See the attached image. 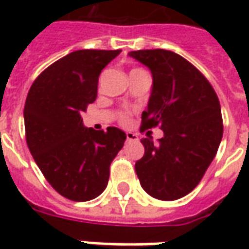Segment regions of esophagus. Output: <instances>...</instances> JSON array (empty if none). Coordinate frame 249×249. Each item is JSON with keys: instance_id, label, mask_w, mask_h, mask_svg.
<instances>
[{"instance_id": "1", "label": "esophagus", "mask_w": 249, "mask_h": 249, "mask_svg": "<svg viewBox=\"0 0 249 249\" xmlns=\"http://www.w3.org/2000/svg\"><path fill=\"white\" fill-rule=\"evenodd\" d=\"M126 140L128 141H137L139 140V136L132 132H126Z\"/></svg>"}]
</instances>
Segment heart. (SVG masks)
Masks as SVG:
<instances>
[{
    "label": "heart",
    "instance_id": "1",
    "mask_svg": "<svg viewBox=\"0 0 249 249\" xmlns=\"http://www.w3.org/2000/svg\"><path fill=\"white\" fill-rule=\"evenodd\" d=\"M120 119H121V121H123V123H126V121H128V114L123 113V114H121V117H120Z\"/></svg>",
    "mask_w": 249,
    "mask_h": 249
}]
</instances>
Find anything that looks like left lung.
Returning a JSON list of instances; mask_svg holds the SVG:
<instances>
[{
  "mask_svg": "<svg viewBox=\"0 0 249 249\" xmlns=\"http://www.w3.org/2000/svg\"><path fill=\"white\" fill-rule=\"evenodd\" d=\"M152 73V92L141 130L160 126L155 144L142 139L144 156L135 169L142 189L159 200H178L193 191L216 156L223 137L219 98L189 61L165 49L128 53Z\"/></svg>",
  "mask_w": 249,
  "mask_h": 249,
  "instance_id": "left-lung-1",
  "label": "left lung"
}]
</instances>
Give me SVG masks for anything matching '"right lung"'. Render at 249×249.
<instances>
[{"label": "right lung", "instance_id": "add662e5", "mask_svg": "<svg viewBox=\"0 0 249 249\" xmlns=\"http://www.w3.org/2000/svg\"><path fill=\"white\" fill-rule=\"evenodd\" d=\"M120 52H71L36 78L26 97L30 153L48 183L71 201H89L104 192L110 162L124 146L123 130L87 128L81 117L97 97L100 73Z\"/></svg>", "mask_w": 249, "mask_h": 249}]
</instances>
